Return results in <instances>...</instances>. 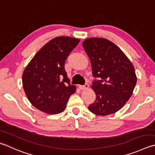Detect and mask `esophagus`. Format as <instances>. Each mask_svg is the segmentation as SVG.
Returning a JSON list of instances; mask_svg holds the SVG:
<instances>
[{
    "instance_id": "esophagus-1",
    "label": "esophagus",
    "mask_w": 155,
    "mask_h": 155,
    "mask_svg": "<svg viewBox=\"0 0 155 155\" xmlns=\"http://www.w3.org/2000/svg\"><path fill=\"white\" fill-rule=\"evenodd\" d=\"M89 84L88 83H85L84 84V85H79V89H81V90H85L87 89H88L89 88Z\"/></svg>"
}]
</instances>
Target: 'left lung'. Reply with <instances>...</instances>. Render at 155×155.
Returning a JSON list of instances; mask_svg holds the SVG:
<instances>
[{
	"mask_svg": "<svg viewBox=\"0 0 155 155\" xmlns=\"http://www.w3.org/2000/svg\"><path fill=\"white\" fill-rule=\"evenodd\" d=\"M83 47L95 78L91 87L96 99L89 110L99 116L116 113L132 95L137 81L134 66L123 51L107 39H87Z\"/></svg>",
	"mask_w": 155,
	"mask_h": 155,
	"instance_id": "1",
	"label": "left lung"
}]
</instances>
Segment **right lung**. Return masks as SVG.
<instances>
[{"label": "right lung", "mask_w": 155, "mask_h": 155, "mask_svg": "<svg viewBox=\"0 0 155 155\" xmlns=\"http://www.w3.org/2000/svg\"><path fill=\"white\" fill-rule=\"evenodd\" d=\"M79 41L66 36L54 38L27 66L22 77L23 89L29 101L39 110L57 114L65 110L76 87L70 84L64 64Z\"/></svg>", "instance_id": "1"}]
</instances>
